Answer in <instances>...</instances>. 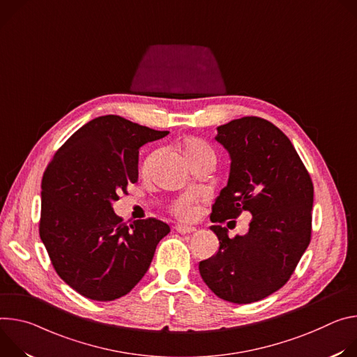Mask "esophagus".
Listing matches in <instances>:
<instances>
[{"instance_id":"1","label":"esophagus","mask_w":357,"mask_h":357,"mask_svg":"<svg viewBox=\"0 0 357 357\" xmlns=\"http://www.w3.org/2000/svg\"><path fill=\"white\" fill-rule=\"evenodd\" d=\"M176 231L180 232V234H190V232H194V231H195V227L178 224V225H176Z\"/></svg>"}]
</instances>
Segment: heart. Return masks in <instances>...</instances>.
<instances>
[{"instance_id": "obj_1", "label": "heart", "mask_w": 357, "mask_h": 357, "mask_svg": "<svg viewBox=\"0 0 357 357\" xmlns=\"http://www.w3.org/2000/svg\"><path fill=\"white\" fill-rule=\"evenodd\" d=\"M183 151L187 157V160L191 163V166L197 162H202V160H211L214 162V151L211 150V147L202 142V140H190L184 144L183 147ZM153 160V155H150L144 166H143V170L147 172L149 167H150V163ZM172 213L178 217L180 220H191L197 210H195V197L191 195V194H185L183 197H180V199H177L173 204H172Z\"/></svg>"}]
</instances>
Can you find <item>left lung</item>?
Wrapping results in <instances>:
<instances>
[{"label":"left lung","mask_w":357,"mask_h":357,"mask_svg":"<svg viewBox=\"0 0 357 357\" xmlns=\"http://www.w3.org/2000/svg\"><path fill=\"white\" fill-rule=\"evenodd\" d=\"M217 132L231 169L210 220L224 222L243 211L252 218L248 232L234 238L225 227L211 225L220 248L199 269L218 298L251 303L282 288L306 251L313 184L291 140L265 119H235Z\"/></svg>","instance_id":"left-lung-1"}]
</instances>
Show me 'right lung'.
<instances>
[{
  "mask_svg": "<svg viewBox=\"0 0 357 357\" xmlns=\"http://www.w3.org/2000/svg\"><path fill=\"white\" fill-rule=\"evenodd\" d=\"M169 132L106 114L76 130L55 153L41 184L39 235L61 278L92 301L129 294L170 227L123 222L113 202L139 177V149Z\"/></svg>",
  "mask_w": 357,
  "mask_h": 357,
  "instance_id": "right-lung-1",
  "label": "right lung"
}]
</instances>
